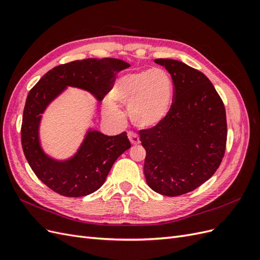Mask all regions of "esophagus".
Here are the masks:
<instances>
[{"label":"esophagus","instance_id":"esophagus-1","mask_svg":"<svg viewBox=\"0 0 260 260\" xmlns=\"http://www.w3.org/2000/svg\"><path fill=\"white\" fill-rule=\"evenodd\" d=\"M128 138H129V140H130V142H131L132 145H137V144L140 143V138L136 135V133L129 132V133H128Z\"/></svg>","mask_w":260,"mask_h":260}]
</instances>
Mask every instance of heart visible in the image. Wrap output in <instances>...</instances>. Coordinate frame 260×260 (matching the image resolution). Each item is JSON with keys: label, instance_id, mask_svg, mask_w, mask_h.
Listing matches in <instances>:
<instances>
[{"label": "heart", "instance_id": "b5f03b06", "mask_svg": "<svg viewBox=\"0 0 260 260\" xmlns=\"http://www.w3.org/2000/svg\"><path fill=\"white\" fill-rule=\"evenodd\" d=\"M172 98V81L161 68L123 75L115 81L111 99L118 104L128 106L131 121L138 127L151 128L158 124L169 112ZM105 113L119 117L115 105L107 104Z\"/></svg>", "mask_w": 260, "mask_h": 260}]
</instances>
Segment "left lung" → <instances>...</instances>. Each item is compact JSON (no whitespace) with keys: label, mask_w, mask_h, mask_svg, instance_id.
Returning a JSON list of instances; mask_svg holds the SVG:
<instances>
[{"label":"left lung","mask_w":260,"mask_h":260,"mask_svg":"<svg viewBox=\"0 0 260 260\" xmlns=\"http://www.w3.org/2000/svg\"><path fill=\"white\" fill-rule=\"evenodd\" d=\"M171 75L172 104L154 127L141 129L145 148L144 175L148 186L166 196H178L207 181L225 153L224 104L208 78L182 61L155 59Z\"/></svg>","instance_id":"8db88e82"}]
</instances>
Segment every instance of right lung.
I'll list each match as a JSON object with an SVG mask.
<instances>
[{"label":"right lung","instance_id":"obj_1","mask_svg":"<svg viewBox=\"0 0 260 260\" xmlns=\"http://www.w3.org/2000/svg\"><path fill=\"white\" fill-rule=\"evenodd\" d=\"M129 66L127 61L112 57L74 60L51 69L29 91L20 131L22 151L36 176L52 191L68 198L95 192L105 182L115 160L131 144L125 132L108 137L90 131L73 159L55 161L42 152L39 143L40 114L66 85L89 90L103 100L113 88L116 74Z\"/></svg>","mask_w":260,"mask_h":260}]
</instances>
